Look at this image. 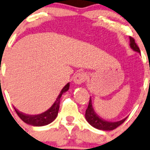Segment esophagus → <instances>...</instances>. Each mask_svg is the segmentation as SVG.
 Returning a JSON list of instances; mask_svg holds the SVG:
<instances>
[{
    "label": "esophagus",
    "instance_id": "obj_1",
    "mask_svg": "<svg viewBox=\"0 0 150 150\" xmlns=\"http://www.w3.org/2000/svg\"><path fill=\"white\" fill-rule=\"evenodd\" d=\"M87 76L85 73L83 72H78V73L75 75V76L74 77L73 81L75 84L77 85H80L83 84L85 81H86Z\"/></svg>",
    "mask_w": 150,
    "mask_h": 150
}]
</instances>
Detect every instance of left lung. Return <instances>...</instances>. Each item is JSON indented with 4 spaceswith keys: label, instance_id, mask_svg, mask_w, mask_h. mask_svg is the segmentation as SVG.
<instances>
[{
    "label": "left lung",
    "instance_id": "obj_1",
    "mask_svg": "<svg viewBox=\"0 0 150 150\" xmlns=\"http://www.w3.org/2000/svg\"><path fill=\"white\" fill-rule=\"evenodd\" d=\"M129 40H130V47L135 52H137L138 53L140 54V50L137 44L135 43L134 39L132 37H129ZM86 121L92 126L94 128L99 129V130H103V131H111L113 130L116 128H117L119 126L122 124L125 121L127 117L124 118L122 120L119 121H115V122H111V121H107L104 119H101L98 114L95 112L93 109V107L92 105V100H91V97L90 98L89 104L86 111V115H85Z\"/></svg>",
    "mask_w": 150,
    "mask_h": 150
}]
</instances>
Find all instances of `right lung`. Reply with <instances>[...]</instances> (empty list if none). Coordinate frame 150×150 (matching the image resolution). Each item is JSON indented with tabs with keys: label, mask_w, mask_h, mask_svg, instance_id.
I'll list each match as a JSON object with an SVG mask.
<instances>
[{
	"label": "right lung",
	"mask_w": 150,
	"mask_h": 150,
	"mask_svg": "<svg viewBox=\"0 0 150 150\" xmlns=\"http://www.w3.org/2000/svg\"><path fill=\"white\" fill-rule=\"evenodd\" d=\"M70 88V83H67L64 88H62V91H60V93L57 98L56 100L53 105L44 113H40L37 115H27L24 113L19 112L17 109H15L18 116H19L20 119H21L23 122L29 124V125L34 126V127H42V126H46L47 124L52 122L57 118L58 114V111L59 108V103H60V98L64 93L67 92Z\"/></svg>",
	"instance_id": "1"
}]
</instances>
